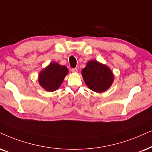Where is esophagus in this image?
<instances>
[{
    "label": "esophagus",
    "instance_id": "1",
    "mask_svg": "<svg viewBox=\"0 0 152 152\" xmlns=\"http://www.w3.org/2000/svg\"><path fill=\"white\" fill-rule=\"evenodd\" d=\"M72 72H74V73H76L78 72V68H73L72 69Z\"/></svg>",
    "mask_w": 152,
    "mask_h": 152
}]
</instances>
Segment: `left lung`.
Listing matches in <instances>:
<instances>
[{
  "label": "left lung",
  "instance_id": "obj_1",
  "mask_svg": "<svg viewBox=\"0 0 152 152\" xmlns=\"http://www.w3.org/2000/svg\"><path fill=\"white\" fill-rule=\"evenodd\" d=\"M82 76L88 87L97 93L106 91L114 80L110 69L95 60L88 62L82 69Z\"/></svg>",
  "mask_w": 152,
  "mask_h": 152
}]
</instances>
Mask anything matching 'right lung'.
<instances>
[{
  "label": "right lung",
  "instance_id": "obj_1",
  "mask_svg": "<svg viewBox=\"0 0 152 152\" xmlns=\"http://www.w3.org/2000/svg\"><path fill=\"white\" fill-rule=\"evenodd\" d=\"M67 74L68 69L66 66L53 62L41 71L38 81L44 89L53 92L58 89Z\"/></svg>",
  "mask_w": 152,
  "mask_h": 152
}]
</instances>
